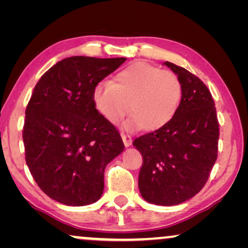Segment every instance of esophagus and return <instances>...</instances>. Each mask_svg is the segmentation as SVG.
I'll list each match as a JSON object with an SVG mask.
<instances>
[{"mask_svg":"<svg viewBox=\"0 0 248 248\" xmlns=\"http://www.w3.org/2000/svg\"><path fill=\"white\" fill-rule=\"evenodd\" d=\"M121 135H122V140H123L125 147L126 148L130 147V145L132 144V138L128 134H125L124 132H122Z\"/></svg>","mask_w":248,"mask_h":248,"instance_id":"obj_1","label":"esophagus"}]
</instances>
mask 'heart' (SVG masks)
<instances>
[{
    "label": "heart",
    "mask_w": 248,
    "mask_h": 248,
    "mask_svg": "<svg viewBox=\"0 0 248 248\" xmlns=\"http://www.w3.org/2000/svg\"><path fill=\"white\" fill-rule=\"evenodd\" d=\"M182 97V82L174 72L144 62L120 71L114 83H98L93 93L97 110L114 124L124 117L130 104L132 115L123 124L128 131L164 127L177 113Z\"/></svg>",
    "instance_id": "obj_1"
}]
</instances>
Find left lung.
<instances>
[{
	"mask_svg": "<svg viewBox=\"0 0 248 248\" xmlns=\"http://www.w3.org/2000/svg\"><path fill=\"white\" fill-rule=\"evenodd\" d=\"M181 80L183 97L164 127L135 139L143 164L139 189L155 205H176L201 191L218 157L219 123L211 93L184 67L165 62Z\"/></svg>",
	"mask_w": 248,
	"mask_h": 248,
	"instance_id": "1",
	"label": "left lung"
}]
</instances>
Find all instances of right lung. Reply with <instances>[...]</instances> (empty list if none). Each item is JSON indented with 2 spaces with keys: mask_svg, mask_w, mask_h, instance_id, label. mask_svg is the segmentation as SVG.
I'll return each instance as SVG.
<instances>
[{
  "mask_svg": "<svg viewBox=\"0 0 248 248\" xmlns=\"http://www.w3.org/2000/svg\"><path fill=\"white\" fill-rule=\"evenodd\" d=\"M126 59L66 57L43 74L26 108V162L40 189L65 205L94 203L106 166L122 154L116 127L93 103V89Z\"/></svg>",
  "mask_w": 248,
  "mask_h": 248,
  "instance_id": "add662e5",
  "label": "right lung"
}]
</instances>
